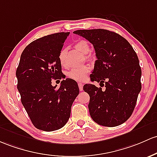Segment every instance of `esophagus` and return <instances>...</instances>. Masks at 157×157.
<instances>
[{
	"label": "esophagus",
	"instance_id": "1",
	"mask_svg": "<svg viewBox=\"0 0 157 157\" xmlns=\"http://www.w3.org/2000/svg\"><path fill=\"white\" fill-rule=\"evenodd\" d=\"M78 86H79V89H80V91H82L83 90V84L82 83H78Z\"/></svg>",
	"mask_w": 157,
	"mask_h": 157
}]
</instances>
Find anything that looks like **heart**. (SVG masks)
<instances>
[{
	"mask_svg": "<svg viewBox=\"0 0 157 157\" xmlns=\"http://www.w3.org/2000/svg\"><path fill=\"white\" fill-rule=\"evenodd\" d=\"M74 47L76 50L80 51L82 53L86 55V57L87 59L90 58L89 53L91 51V48L89 44L86 40H80L76 42L74 45ZM58 59H59V63L62 66L66 67L67 66V49L65 48H63L60 50L59 55H58ZM89 71V67L86 65L78 67V68H71L70 70L67 71L65 75H66L68 78L73 80L75 81L82 82L86 80L88 73Z\"/></svg>",
	"mask_w": 157,
	"mask_h": 157,
	"instance_id": "1",
	"label": "heart"
}]
</instances>
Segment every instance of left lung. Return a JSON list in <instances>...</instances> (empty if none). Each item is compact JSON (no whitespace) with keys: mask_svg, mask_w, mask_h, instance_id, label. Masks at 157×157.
Returning <instances> with one entry per match:
<instances>
[{"mask_svg":"<svg viewBox=\"0 0 157 157\" xmlns=\"http://www.w3.org/2000/svg\"><path fill=\"white\" fill-rule=\"evenodd\" d=\"M74 33L92 43L97 56L90 79L100 82L101 87L93 84L83 86L90 97L88 106L91 117L105 127L124 123L131 116L142 89V70L136 53L124 38L115 32L93 29Z\"/></svg>","mask_w":157,"mask_h":157,"instance_id":"1","label":"left lung"}]
</instances>
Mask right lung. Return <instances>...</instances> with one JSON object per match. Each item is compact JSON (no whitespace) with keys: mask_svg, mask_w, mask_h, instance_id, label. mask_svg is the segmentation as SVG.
<instances>
[{"mask_svg":"<svg viewBox=\"0 0 157 157\" xmlns=\"http://www.w3.org/2000/svg\"><path fill=\"white\" fill-rule=\"evenodd\" d=\"M68 35L69 32L56 33L31 42L21 55L16 70L22 104L33 124L44 131L65 126L79 94L77 82L69 78L58 89L51 85L52 79L63 77L58 55Z\"/></svg>","mask_w":157,"mask_h":157,"instance_id":"right-lung-1","label":"right lung"}]
</instances>
